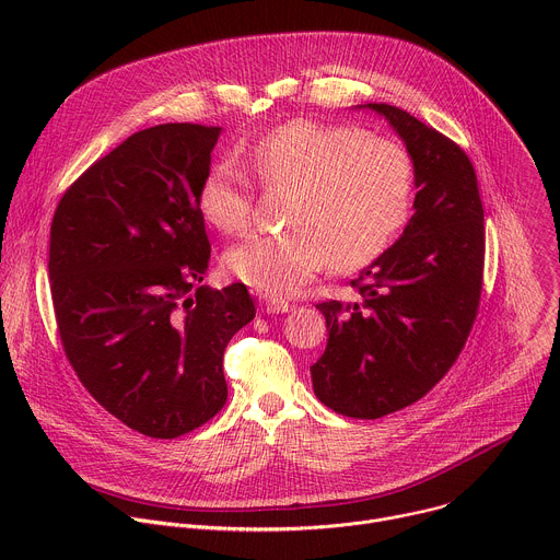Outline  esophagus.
<instances>
[{
    "instance_id": "esophagus-1",
    "label": "esophagus",
    "mask_w": 560,
    "mask_h": 560,
    "mask_svg": "<svg viewBox=\"0 0 560 560\" xmlns=\"http://www.w3.org/2000/svg\"><path fill=\"white\" fill-rule=\"evenodd\" d=\"M290 310H292V303H288L285 299H279V296H264L261 299V312L279 314V312H290Z\"/></svg>"
}]
</instances>
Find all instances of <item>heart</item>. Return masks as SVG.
<instances>
[{"instance_id":"b5f03b06","label":"heart","mask_w":560,"mask_h":560,"mask_svg":"<svg viewBox=\"0 0 560 560\" xmlns=\"http://www.w3.org/2000/svg\"><path fill=\"white\" fill-rule=\"evenodd\" d=\"M266 188H290L279 234H255L225 255L228 270L266 294H290L330 259L337 268L368 264L385 250L410 210L412 162L401 143L361 128L292 119L248 150ZM203 219L236 234L250 225L253 188L232 159L199 184Z\"/></svg>"}]
</instances>
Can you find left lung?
I'll use <instances>...</instances> for the list:
<instances>
[{
    "instance_id": "8db88e82",
    "label": "left lung",
    "mask_w": 560,
    "mask_h": 560,
    "mask_svg": "<svg viewBox=\"0 0 560 560\" xmlns=\"http://www.w3.org/2000/svg\"><path fill=\"white\" fill-rule=\"evenodd\" d=\"M368 108L406 141L415 214L350 281L354 303H316L328 346L310 372L324 406L372 421L417 404L456 363L481 303L486 225L474 166L456 141L396 106Z\"/></svg>"
}]
</instances>
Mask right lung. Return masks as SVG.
<instances>
[{
  "instance_id": "right-lung-1",
  "label": "right lung",
  "mask_w": 560,
  "mask_h": 560,
  "mask_svg": "<svg viewBox=\"0 0 560 560\" xmlns=\"http://www.w3.org/2000/svg\"><path fill=\"white\" fill-rule=\"evenodd\" d=\"M219 132H135L66 188L50 223L66 359L106 412L152 439L188 434L225 406L223 350L257 312L244 283L199 285L210 242L197 192Z\"/></svg>"
}]
</instances>
